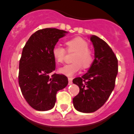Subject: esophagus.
Wrapping results in <instances>:
<instances>
[{"label":"esophagus","mask_w":134,"mask_h":134,"mask_svg":"<svg viewBox=\"0 0 134 134\" xmlns=\"http://www.w3.org/2000/svg\"><path fill=\"white\" fill-rule=\"evenodd\" d=\"M68 82L69 85H71L72 84V78L71 77H68Z\"/></svg>","instance_id":"esophagus-1"}]
</instances>
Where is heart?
<instances>
[{
  "mask_svg": "<svg viewBox=\"0 0 134 134\" xmlns=\"http://www.w3.org/2000/svg\"><path fill=\"white\" fill-rule=\"evenodd\" d=\"M68 51H74L73 63L66 64L59 68V72L66 76H73L78 72L82 65L84 68H88L93 62L92 53L88 49L87 42L81 37H75L66 42ZM52 55L57 63H63L66 55V51L59 44L55 45L52 49Z\"/></svg>",
  "mask_w": 134,
  "mask_h": 134,
  "instance_id": "obj_1",
  "label": "heart"
}]
</instances>
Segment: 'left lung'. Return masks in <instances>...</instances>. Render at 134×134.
Listing matches in <instances>:
<instances>
[{
	"mask_svg": "<svg viewBox=\"0 0 134 134\" xmlns=\"http://www.w3.org/2000/svg\"><path fill=\"white\" fill-rule=\"evenodd\" d=\"M94 60L88 72L73 80L80 91L73 99L74 107L82 113L94 112L106 103L115 87L118 60L108 44L96 35L90 36Z\"/></svg>",
	"mask_w": 134,
	"mask_h": 134,
	"instance_id": "1",
	"label": "left lung"
}]
</instances>
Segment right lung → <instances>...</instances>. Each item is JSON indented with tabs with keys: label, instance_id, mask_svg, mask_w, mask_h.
Masks as SVG:
<instances>
[{
	"label": "right lung",
	"instance_id": "1",
	"mask_svg": "<svg viewBox=\"0 0 134 134\" xmlns=\"http://www.w3.org/2000/svg\"><path fill=\"white\" fill-rule=\"evenodd\" d=\"M66 34L56 28L39 30L23 48L19 62V86L27 103L38 111L53 108L57 92L68 84L64 75L52 74L55 70L52 49Z\"/></svg>",
	"mask_w": 134,
	"mask_h": 134
}]
</instances>
